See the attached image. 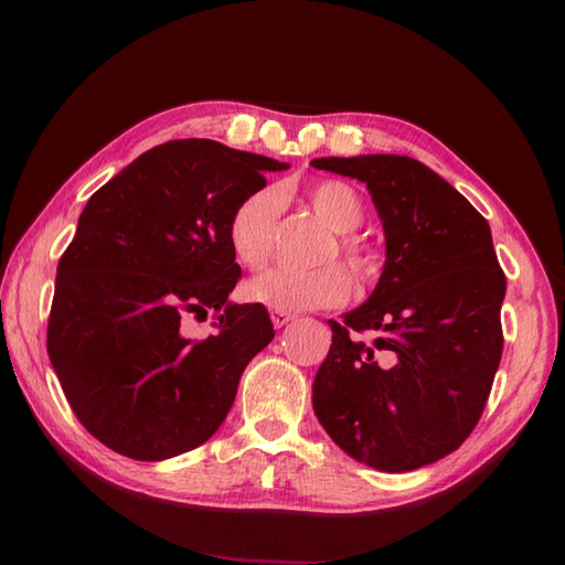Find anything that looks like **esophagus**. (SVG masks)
<instances>
[{"label":"esophagus","instance_id":"esophagus-1","mask_svg":"<svg viewBox=\"0 0 565 565\" xmlns=\"http://www.w3.org/2000/svg\"><path fill=\"white\" fill-rule=\"evenodd\" d=\"M294 318H296V316L286 313V310H271V322H274V328H284V326H289V322H291Z\"/></svg>","mask_w":565,"mask_h":565}]
</instances>
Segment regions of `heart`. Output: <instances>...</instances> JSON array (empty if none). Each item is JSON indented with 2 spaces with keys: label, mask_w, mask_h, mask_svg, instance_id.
Instances as JSON below:
<instances>
[{
  "label": "heart",
  "mask_w": 565,
  "mask_h": 565,
  "mask_svg": "<svg viewBox=\"0 0 565 565\" xmlns=\"http://www.w3.org/2000/svg\"><path fill=\"white\" fill-rule=\"evenodd\" d=\"M306 199L313 211L334 233H340V255L359 284L376 274V255L356 231L364 221V203L356 191L340 182L326 179L308 186ZM281 215V194L271 186L252 191L237 203L231 223H227V243L235 259L247 269H259L267 264L276 243V227ZM334 255L330 252L328 259ZM352 281L340 264H326L320 269L274 267L247 281L245 294L249 301L274 310H313L342 303L350 296Z\"/></svg>",
  "instance_id": "heart-1"
}]
</instances>
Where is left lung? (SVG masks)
<instances>
[{
  "mask_svg": "<svg viewBox=\"0 0 565 565\" xmlns=\"http://www.w3.org/2000/svg\"><path fill=\"white\" fill-rule=\"evenodd\" d=\"M310 164L364 182L386 235L376 289L342 322L328 320L332 344L313 381L316 417L354 461L415 471L471 435L500 366L508 286L490 225L405 154Z\"/></svg>",
  "mask_w": 565,
  "mask_h": 565,
  "instance_id": "left-lung-1",
  "label": "left lung"
}]
</instances>
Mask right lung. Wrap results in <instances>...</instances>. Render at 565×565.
Here are the masks:
<instances>
[{"label": "right lung", "mask_w": 565, "mask_h": 565, "mask_svg": "<svg viewBox=\"0 0 565 565\" xmlns=\"http://www.w3.org/2000/svg\"><path fill=\"white\" fill-rule=\"evenodd\" d=\"M289 164L215 140L142 152L84 206L57 264L47 356L65 398L106 447L162 461L209 441L239 376L274 340L262 303H233L227 223ZM216 313L194 341L186 315Z\"/></svg>", "instance_id": "obj_1"}]
</instances>
